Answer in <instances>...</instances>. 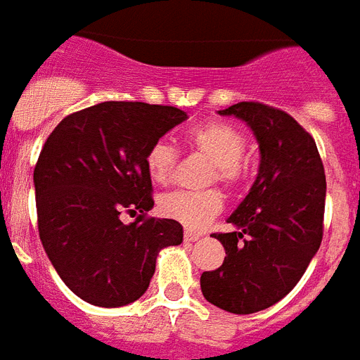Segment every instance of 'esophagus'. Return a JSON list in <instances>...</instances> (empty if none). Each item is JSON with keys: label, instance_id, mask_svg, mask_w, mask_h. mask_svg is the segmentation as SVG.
<instances>
[{"label": "esophagus", "instance_id": "1", "mask_svg": "<svg viewBox=\"0 0 360 360\" xmlns=\"http://www.w3.org/2000/svg\"><path fill=\"white\" fill-rule=\"evenodd\" d=\"M200 239V233H192V231H185V240L186 243H194Z\"/></svg>", "mask_w": 360, "mask_h": 360}]
</instances>
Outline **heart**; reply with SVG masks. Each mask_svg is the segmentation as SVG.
I'll list each match as a JSON object with an SVG mask.
<instances>
[{
    "label": "heart",
    "mask_w": 360,
    "mask_h": 360,
    "mask_svg": "<svg viewBox=\"0 0 360 360\" xmlns=\"http://www.w3.org/2000/svg\"><path fill=\"white\" fill-rule=\"evenodd\" d=\"M186 147L211 162L205 185L219 183L226 191H236L246 174L245 136L233 124L209 121L191 129L185 136ZM177 149L168 141H155L146 155V169L157 185H168L177 166ZM222 196L209 188L200 192H172L160 200L158 211L166 219L185 226L186 230L200 231L222 211Z\"/></svg>",
    "instance_id": "heart-1"
}]
</instances>
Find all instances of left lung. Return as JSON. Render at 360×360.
Listing matches in <instances>:
<instances>
[{"instance_id": "1", "label": "left lung", "mask_w": 360, "mask_h": 360, "mask_svg": "<svg viewBox=\"0 0 360 360\" xmlns=\"http://www.w3.org/2000/svg\"><path fill=\"white\" fill-rule=\"evenodd\" d=\"M220 115L246 121L259 143L262 162L248 196L213 233L226 248L224 263L205 271L202 293L231 314H254L284 299L312 262L323 239L325 169L316 141L284 110L237 103Z\"/></svg>"}]
</instances>
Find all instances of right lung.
I'll use <instances>...</instances> for the list:
<instances>
[{"label":"right lung","instance_id":"add662e5","mask_svg":"<svg viewBox=\"0 0 360 360\" xmlns=\"http://www.w3.org/2000/svg\"><path fill=\"white\" fill-rule=\"evenodd\" d=\"M186 114L174 106L110 101L67 115L33 172L39 237L53 269L89 304L124 307L149 288L160 248L183 243V226L147 217L149 147ZM138 214L123 225L120 214Z\"/></svg>","mask_w":360,"mask_h":360}]
</instances>
